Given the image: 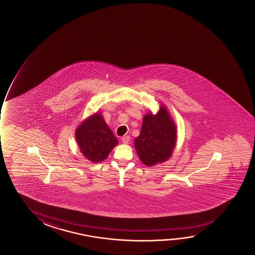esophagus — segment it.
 I'll list each match as a JSON object with an SVG mask.
<instances>
[{
	"label": "esophagus",
	"mask_w": 255,
	"mask_h": 255,
	"mask_svg": "<svg viewBox=\"0 0 255 255\" xmlns=\"http://www.w3.org/2000/svg\"><path fill=\"white\" fill-rule=\"evenodd\" d=\"M129 139H130L129 136H123L122 142L124 143H128L129 142Z\"/></svg>",
	"instance_id": "34e87169"
}]
</instances>
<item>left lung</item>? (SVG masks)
I'll return each instance as SVG.
<instances>
[{
    "mask_svg": "<svg viewBox=\"0 0 255 255\" xmlns=\"http://www.w3.org/2000/svg\"><path fill=\"white\" fill-rule=\"evenodd\" d=\"M176 138L174 123L162 106L156 115L149 113L143 117L140 135L134 143L140 160L148 166H152L171 157Z\"/></svg>",
    "mask_w": 255,
    "mask_h": 255,
    "instance_id": "left-lung-1",
    "label": "left lung"
}]
</instances>
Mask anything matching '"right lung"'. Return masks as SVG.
Listing matches in <instances>:
<instances>
[{
	"label": "right lung",
	"mask_w": 255,
	"mask_h": 255,
	"mask_svg": "<svg viewBox=\"0 0 255 255\" xmlns=\"http://www.w3.org/2000/svg\"><path fill=\"white\" fill-rule=\"evenodd\" d=\"M76 138L84 157L96 163L105 160L118 144V139L98 113L77 128Z\"/></svg>",
	"instance_id": "right-lung-1"
}]
</instances>
